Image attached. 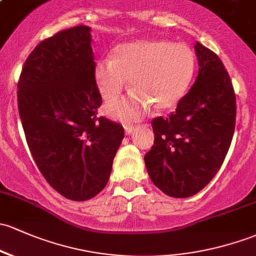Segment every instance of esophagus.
Returning <instances> with one entry per match:
<instances>
[{"label":"esophagus","mask_w":256,"mask_h":256,"mask_svg":"<svg viewBox=\"0 0 256 256\" xmlns=\"http://www.w3.org/2000/svg\"><path fill=\"white\" fill-rule=\"evenodd\" d=\"M134 128H136V126L130 124V123H127V124H124V130H126V133H127V134L132 133Z\"/></svg>","instance_id":"34e87169"}]
</instances>
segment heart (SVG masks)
<instances>
[{"label":"heart","mask_w":256,"mask_h":256,"mask_svg":"<svg viewBox=\"0 0 256 256\" xmlns=\"http://www.w3.org/2000/svg\"><path fill=\"white\" fill-rule=\"evenodd\" d=\"M195 72V54L188 45L166 40H139L114 48L112 58L96 62L94 76L101 96L114 101L128 86L130 95L106 106L117 120H138L152 105L172 108L186 95Z\"/></svg>","instance_id":"obj_1"}]
</instances>
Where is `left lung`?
Returning <instances> with one entry per match:
<instances>
[{"label":"left lung","mask_w":256,"mask_h":256,"mask_svg":"<svg viewBox=\"0 0 256 256\" xmlns=\"http://www.w3.org/2000/svg\"><path fill=\"white\" fill-rule=\"evenodd\" d=\"M199 73L167 117L151 120L154 145L145 154L150 180L164 194L188 198L215 177L236 127V94L220 57L196 42Z\"/></svg>","instance_id":"obj_1"}]
</instances>
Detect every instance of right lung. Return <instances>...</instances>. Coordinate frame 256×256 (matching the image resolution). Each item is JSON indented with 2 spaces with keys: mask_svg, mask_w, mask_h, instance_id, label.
Returning <instances> with one entry per match:
<instances>
[{
  "mask_svg": "<svg viewBox=\"0 0 256 256\" xmlns=\"http://www.w3.org/2000/svg\"><path fill=\"white\" fill-rule=\"evenodd\" d=\"M90 28L78 26L42 40L22 68L18 111L38 168L62 196L84 202L108 182L124 138L120 123L98 117Z\"/></svg>",
  "mask_w": 256,
  "mask_h": 256,
  "instance_id": "add662e5",
  "label": "right lung"
}]
</instances>
